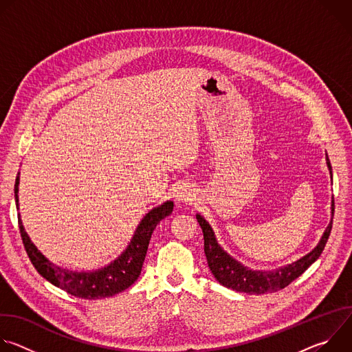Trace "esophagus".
I'll use <instances>...</instances> for the list:
<instances>
[{
  "label": "esophagus",
  "instance_id": "esophagus-1",
  "mask_svg": "<svg viewBox=\"0 0 352 352\" xmlns=\"http://www.w3.org/2000/svg\"><path fill=\"white\" fill-rule=\"evenodd\" d=\"M195 199H196L195 190L189 186H181L177 192V200H179L182 204H192Z\"/></svg>",
  "mask_w": 352,
  "mask_h": 352
}]
</instances>
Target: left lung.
<instances>
[{"instance_id":"obj_1","label":"left lung","mask_w":352,"mask_h":352,"mask_svg":"<svg viewBox=\"0 0 352 352\" xmlns=\"http://www.w3.org/2000/svg\"><path fill=\"white\" fill-rule=\"evenodd\" d=\"M327 166L331 174V164L329 157H327ZM333 214H334V199H333ZM196 219H197V223L200 224V228L204 231L205 255L216 280L227 288H231L239 292H246V294L276 292L278 289L285 288L295 278H298L323 252L327 239L330 236L331 224H333V220H331L319 245L312 250L311 254H308L302 259H299L295 263L288 265L284 269H278L276 272H252L243 267L241 263H238L224 252L214 238L212 227L202 216L197 214Z\"/></svg>"}]
</instances>
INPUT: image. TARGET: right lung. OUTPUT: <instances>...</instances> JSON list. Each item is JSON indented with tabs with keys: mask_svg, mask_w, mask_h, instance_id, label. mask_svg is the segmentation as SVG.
Segmentation results:
<instances>
[{
	"mask_svg": "<svg viewBox=\"0 0 352 352\" xmlns=\"http://www.w3.org/2000/svg\"><path fill=\"white\" fill-rule=\"evenodd\" d=\"M18 184L19 174L15 179V202L18 208ZM174 208L173 202H166L162 206L150 210L140 224L136 228V232L125 249V252L107 267L91 272V273H75L64 270L52 262H48L40 252L33 242L29 239L28 234L23 230L21 217L18 216L19 231L22 236V242L25 246L26 254L38 272L47 281L54 284L56 287L64 289L65 292L85 299H100L113 296L128 287H131L139 277L142 272V266L144 262V256L147 252L148 241L157 224L171 214Z\"/></svg>",
	"mask_w": 352,
	"mask_h": 352,
	"instance_id": "obj_1",
	"label": "right lung"
}]
</instances>
